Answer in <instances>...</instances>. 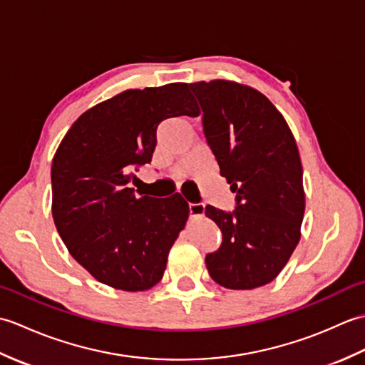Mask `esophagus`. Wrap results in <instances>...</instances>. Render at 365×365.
<instances>
[{
	"label": "esophagus",
	"mask_w": 365,
	"mask_h": 365,
	"mask_svg": "<svg viewBox=\"0 0 365 365\" xmlns=\"http://www.w3.org/2000/svg\"><path fill=\"white\" fill-rule=\"evenodd\" d=\"M205 213V205L204 204H190V215L192 218H200Z\"/></svg>",
	"instance_id": "obj_1"
}]
</instances>
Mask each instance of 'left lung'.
<instances>
[{
    "label": "left lung",
    "mask_w": 365,
    "mask_h": 365,
    "mask_svg": "<svg viewBox=\"0 0 365 365\" xmlns=\"http://www.w3.org/2000/svg\"><path fill=\"white\" fill-rule=\"evenodd\" d=\"M190 88L220 174L237 192L232 213L205 207L222 234L220 250L205 257L208 274L230 290L257 289L274 281L301 238L306 196L297 141L257 89L229 80Z\"/></svg>",
    "instance_id": "obj_1"
}]
</instances>
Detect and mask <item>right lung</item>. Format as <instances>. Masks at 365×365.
I'll return each mask as SVG.
<instances>
[{"label": "right lung", "mask_w": 365, "mask_h": 365, "mask_svg": "<svg viewBox=\"0 0 365 365\" xmlns=\"http://www.w3.org/2000/svg\"><path fill=\"white\" fill-rule=\"evenodd\" d=\"M199 113L187 83L127 89L83 113L61 141L51 165L54 226L98 282L144 292L161 281L190 207L178 192L138 197L130 183L150 163L160 123Z\"/></svg>", "instance_id": "1"}]
</instances>
